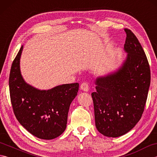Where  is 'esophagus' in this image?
Masks as SVG:
<instances>
[{"label": "esophagus", "mask_w": 157, "mask_h": 157, "mask_svg": "<svg viewBox=\"0 0 157 157\" xmlns=\"http://www.w3.org/2000/svg\"><path fill=\"white\" fill-rule=\"evenodd\" d=\"M80 89L84 92H88L89 90V86L86 82H83L80 86Z\"/></svg>", "instance_id": "34e87169"}]
</instances>
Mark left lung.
Instances as JSON below:
<instances>
[{
    "mask_svg": "<svg viewBox=\"0 0 157 157\" xmlns=\"http://www.w3.org/2000/svg\"><path fill=\"white\" fill-rule=\"evenodd\" d=\"M124 30L125 60L116 71L96 78V91L92 93L96 129L107 137L125 134L140 121L151 84L144 50L134 33Z\"/></svg>",
    "mask_w": 157,
    "mask_h": 157,
    "instance_id": "8db88e82",
    "label": "left lung"
}]
</instances>
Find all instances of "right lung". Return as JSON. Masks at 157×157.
Wrapping results in <instances>:
<instances>
[{
	"label": "right lung",
	"mask_w": 157,
	"mask_h": 157,
	"mask_svg": "<svg viewBox=\"0 0 157 157\" xmlns=\"http://www.w3.org/2000/svg\"><path fill=\"white\" fill-rule=\"evenodd\" d=\"M21 46L12 63L9 92L13 112L23 128L36 137L52 140L66 129L73 100L78 94V83L57 86L40 90L27 84L20 71Z\"/></svg>",
	"instance_id": "obj_1"
}]
</instances>
